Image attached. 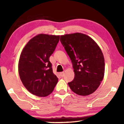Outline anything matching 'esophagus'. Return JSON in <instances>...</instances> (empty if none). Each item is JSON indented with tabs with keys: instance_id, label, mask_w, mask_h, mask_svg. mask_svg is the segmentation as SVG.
<instances>
[{
	"instance_id": "1",
	"label": "esophagus",
	"mask_w": 124,
	"mask_h": 124,
	"mask_svg": "<svg viewBox=\"0 0 124 124\" xmlns=\"http://www.w3.org/2000/svg\"><path fill=\"white\" fill-rule=\"evenodd\" d=\"M64 75H65L64 72H61V73H60V75H61V77H63Z\"/></svg>"
}]
</instances>
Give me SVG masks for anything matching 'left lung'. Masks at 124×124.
I'll list each match as a JSON object with an SVG mask.
<instances>
[{
    "label": "left lung",
    "instance_id": "1",
    "mask_svg": "<svg viewBox=\"0 0 124 124\" xmlns=\"http://www.w3.org/2000/svg\"><path fill=\"white\" fill-rule=\"evenodd\" d=\"M60 41L72 61L75 78L68 83L77 94L86 96L97 89L105 72L104 55L89 35L76 32L61 35Z\"/></svg>",
    "mask_w": 124,
    "mask_h": 124
}]
</instances>
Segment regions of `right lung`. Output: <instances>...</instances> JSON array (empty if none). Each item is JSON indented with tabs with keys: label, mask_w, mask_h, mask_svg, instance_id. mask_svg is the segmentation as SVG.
<instances>
[{
	"label": "right lung",
	"mask_w": 124,
	"mask_h": 124,
	"mask_svg": "<svg viewBox=\"0 0 124 124\" xmlns=\"http://www.w3.org/2000/svg\"><path fill=\"white\" fill-rule=\"evenodd\" d=\"M60 35L39 34L31 38L21 51L18 64L20 78L26 89L35 96H48L58 83L49 57Z\"/></svg>",
	"instance_id": "obj_1"
}]
</instances>
